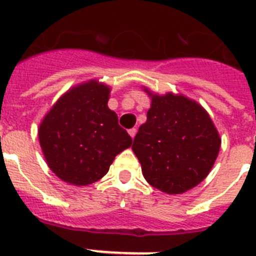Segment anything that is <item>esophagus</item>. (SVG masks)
<instances>
[{
    "label": "esophagus",
    "mask_w": 256,
    "mask_h": 256,
    "mask_svg": "<svg viewBox=\"0 0 256 256\" xmlns=\"http://www.w3.org/2000/svg\"><path fill=\"white\" fill-rule=\"evenodd\" d=\"M128 133H130V136L132 137V138H134L136 133H137V130H136V128H130V130H128Z\"/></svg>",
    "instance_id": "34e87169"
}]
</instances>
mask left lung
<instances>
[{"mask_svg": "<svg viewBox=\"0 0 256 256\" xmlns=\"http://www.w3.org/2000/svg\"><path fill=\"white\" fill-rule=\"evenodd\" d=\"M220 148L212 119L195 101L168 94L152 96L148 120L132 150L144 180L166 194H182L204 180Z\"/></svg>", "mask_w": 256, "mask_h": 256, "instance_id": "obj_1", "label": "left lung"}]
</instances>
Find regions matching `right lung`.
I'll list each match as a JSON object with an SVG mask.
<instances>
[{
  "instance_id": "obj_1",
  "label": "right lung",
  "mask_w": 256,
  "mask_h": 256,
  "mask_svg": "<svg viewBox=\"0 0 256 256\" xmlns=\"http://www.w3.org/2000/svg\"><path fill=\"white\" fill-rule=\"evenodd\" d=\"M108 87L94 80L61 97L40 123L38 137L50 169L60 180L87 186L101 180L132 138L108 108Z\"/></svg>"
}]
</instances>
